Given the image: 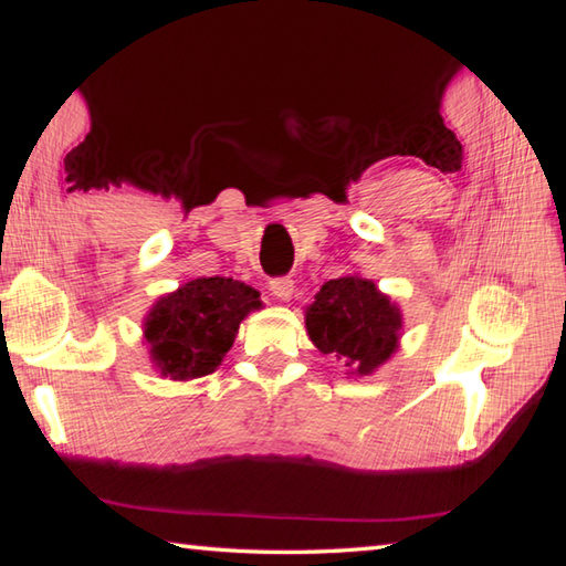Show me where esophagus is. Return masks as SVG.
<instances>
[{
	"instance_id": "34e87169",
	"label": "esophagus",
	"mask_w": 566,
	"mask_h": 566,
	"mask_svg": "<svg viewBox=\"0 0 566 566\" xmlns=\"http://www.w3.org/2000/svg\"><path fill=\"white\" fill-rule=\"evenodd\" d=\"M270 290H272L276 300H290L292 292H294V280H292V276H272Z\"/></svg>"
}]
</instances>
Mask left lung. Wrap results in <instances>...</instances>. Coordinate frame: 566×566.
Instances as JSON below:
<instances>
[{
  "instance_id": "8db88e82",
  "label": "left lung",
  "mask_w": 566,
  "mask_h": 566,
  "mask_svg": "<svg viewBox=\"0 0 566 566\" xmlns=\"http://www.w3.org/2000/svg\"><path fill=\"white\" fill-rule=\"evenodd\" d=\"M399 310L375 282L359 276L329 280L306 310V332L324 354L344 361L357 375H369L397 349Z\"/></svg>"
}]
</instances>
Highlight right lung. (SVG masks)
Masks as SVG:
<instances>
[{"label": "right lung", "mask_w": 566, "mask_h": 566, "mask_svg": "<svg viewBox=\"0 0 566 566\" xmlns=\"http://www.w3.org/2000/svg\"><path fill=\"white\" fill-rule=\"evenodd\" d=\"M260 294L227 276H202L161 296L149 312L145 337L165 377H207L232 347L239 322L260 310Z\"/></svg>", "instance_id": "add662e5"}]
</instances>
